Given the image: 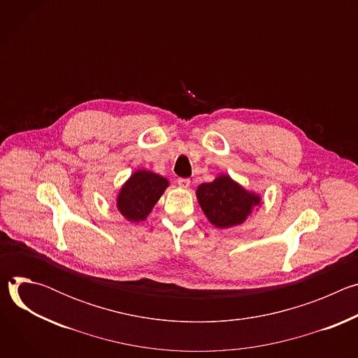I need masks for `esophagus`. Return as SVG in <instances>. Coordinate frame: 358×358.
<instances>
[{
  "instance_id": "obj_1",
  "label": "esophagus",
  "mask_w": 358,
  "mask_h": 358,
  "mask_svg": "<svg viewBox=\"0 0 358 358\" xmlns=\"http://www.w3.org/2000/svg\"><path fill=\"white\" fill-rule=\"evenodd\" d=\"M177 182H178V185H180L181 188H185V189H187V188L189 187V182H191V181H189V178H178Z\"/></svg>"
}]
</instances>
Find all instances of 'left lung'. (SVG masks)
Listing matches in <instances>:
<instances>
[{"instance_id":"left-lung-1","label":"left lung","mask_w":358,"mask_h":358,"mask_svg":"<svg viewBox=\"0 0 358 358\" xmlns=\"http://www.w3.org/2000/svg\"><path fill=\"white\" fill-rule=\"evenodd\" d=\"M195 194L202 213L214 227L221 229L243 224L262 203L259 194L248 191L227 174L201 184Z\"/></svg>"}]
</instances>
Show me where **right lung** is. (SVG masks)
Segmentation results:
<instances>
[{"label": "right lung", "instance_id": "obj_1", "mask_svg": "<svg viewBox=\"0 0 358 358\" xmlns=\"http://www.w3.org/2000/svg\"><path fill=\"white\" fill-rule=\"evenodd\" d=\"M167 187L169 180L163 176L148 170H137L122 185L116 207L127 221H144Z\"/></svg>", "mask_w": 358, "mask_h": 358}]
</instances>
